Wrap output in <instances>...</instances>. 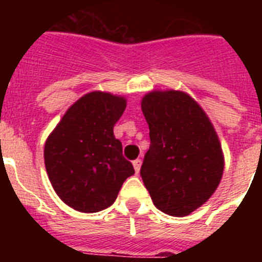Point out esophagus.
<instances>
[{"label":"esophagus","instance_id":"1","mask_svg":"<svg viewBox=\"0 0 262 262\" xmlns=\"http://www.w3.org/2000/svg\"><path fill=\"white\" fill-rule=\"evenodd\" d=\"M133 167H135L136 174H139L140 168H141V159H136L135 162H133Z\"/></svg>","mask_w":262,"mask_h":262}]
</instances>
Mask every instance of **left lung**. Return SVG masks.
I'll list each match as a JSON object with an SVG mask.
<instances>
[{
  "instance_id": "1",
  "label": "left lung",
  "mask_w": 262,
  "mask_h": 262,
  "mask_svg": "<svg viewBox=\"0 0 262 262\" xmlns=\"http://www.w3.org/2000/svg\"><path fill=\"white\" fill-rule=\"evenodd\" d=\"M151 145L141 178L155 207L177 217L190 215L215 193L224 155L203 107L183 91L154 90L141 99Z\"/></svg>"
}]
</instances>
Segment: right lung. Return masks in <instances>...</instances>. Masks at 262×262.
<instances>
[{"label":"right lung","mask_w":262,"mask_h":262,"mask_svg":"<svg viewBox=\"0 0 262 262\" xmlns=\"http://www.w3.org/2000/svg\"><path fill=\"white\" fill-rule=\"evenodd\" d=\"M126 98L92 91L76 100L45 143V166L63 203L84 213L106 209L135 168L122 155L114 125Z\"/></svg>","instance_id":"obj_1"}]
</instances>
